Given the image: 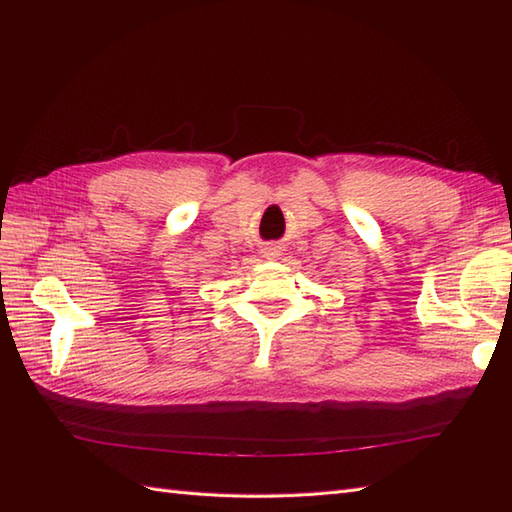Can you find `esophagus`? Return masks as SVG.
Returning a JSON list of instances; mask_svg holds the SVG:
<instances>
[{"label":"esophagus","mask_w":512,"mask_h":512,"mask_svg":"<svg viewBox=\"0 0 512 512\" xmlns=\"http://www.w3.org/2000/svg\"><path fill=\"white\" fill-rule=\"evenodd\" d=\"M280 252H282V247L278 245V243H267L265 247H263V256L265 258H278L280 256Z\"/></svg>","instance_id":"obj_1"}]
</instances>
